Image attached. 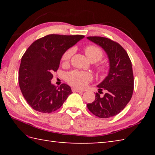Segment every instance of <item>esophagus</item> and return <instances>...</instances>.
I'll use <instances>...</instances> for the list:
<instances>
[{"instance_id": "1", "label": "esophagus", "mask_w": 155, "mask_h": 155, "mask_svg": "<svg viewBox=\"0 0 155 155\" xmlns=\"http://www.w3.org/2000/svg\"><path fill=\"white\" fill-rule=\"evenodd\" d=\"M72 91H73V92H82V91L80 90H78V89H77V88H72Z\"/></svg>"}]
</instances>
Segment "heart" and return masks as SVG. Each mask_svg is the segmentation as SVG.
I'll use <instances>...</instances> for the list:
<instances>
[{
  "mask_svg": "<svg viewBox=\"0 0 155 155\" xmlns=\"http://www.w3.org/2000/svg\"><path fill=\"white\" fill-rule=\"evenodd\" d=\"M73 49H68L63 54L61 61L63 64L66 65L69 63L71 57L73 54ZM84 52L87 58L91 62H97L103 57V52L98 46L94 45H90L84 48ZM107 67L106 65L101 64L98 65V70L101 74L106 72ZM92 79V75L91 73L87 72L73 70L68 72L65 76V80L67 82L72 85V87L78 89L85 87L88 83Z\"/></svg>",
  "mask_w": 155,
  "mask_h": 155,
  "instance_id": "heart-1",
  "label": "heart"
}]
</instances>
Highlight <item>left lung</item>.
Instances as JSON below:
<instances>
[{
    "label": "left lung",
    "mask_w": 155,
    "mask_h": 155,
    "mask_svg": "<svg viewBox=\"0 0 155 155\" xmlns=\"http://www.w3.org/2000/svg\"><path fill=\"white\" fill-rule=\"evenodd\" d=\"M87 38L104 49L109 61L108 75L97 85L98 93H96L93 103L87 106L96 116L108 118L121 112L131 99L134 88L132 64L127 51L118 43L103 37ZM103 89L107 92L101 97L99 94Z\"/></svg>",
    "instance_id": "left-lung-1"
}]
</instances>
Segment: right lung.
<instances>
[{"instance_id": "right-lung-1", "label": "right lung", "mask_w": 155, "mask_h": 155, "mask_svg": "<svg viewBox=\"0 0 155 155\" xmlns=\"http://www.w3.org/2000/svg\"><path fill=\"white\" fill-rule=\"evenodd\" d=\"M84 37L48 35L34 41L23 54L18 82L23 96L34 110L44 114L55 111L72 93L67 84L58 87L52 85V73L58 70L63 54Z\"/></svg>"}]
</instances>
